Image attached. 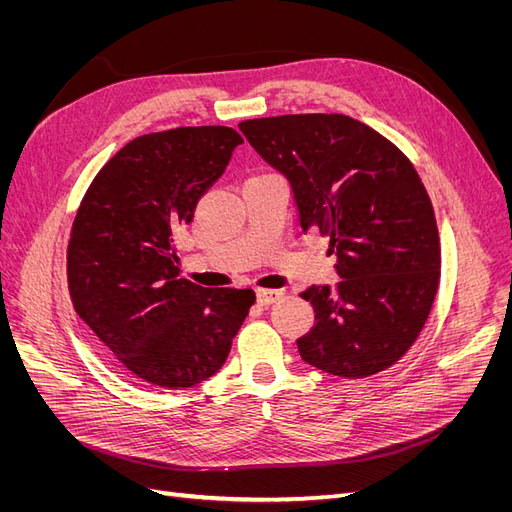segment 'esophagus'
Returning <instances> with one entry per match:
<instances>
[{
    "mask_svg": "<svg viewBox=\"0 0 512 512\" xmlns=\"http://www.w3.org/2000/svg\"><path fill=\"white\" fill-rule=\"evenodd\" d=\"M282 290H267V288H258L256 290V299L260 305H271L275 301L282 299Z\"/></svg>",
    "mask_w": 512,
    "mask_h": 512,
    "instance_id": "esophagus-1",
    "label": "esophagus"
}]
</instances>
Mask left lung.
I'll use <instances>...</instances> for the list:
<instances>
[{
	"label": "left lung",
	"mask_w": 512,
	"mask_h": 512,
	"mask_svg": "<svg viewBox=\"0 0 512 512\" xmlns=\"http://www.w3.org/2000/svg\"><path fill=\"white\" fill-rule=\"evenodd\" d=\"M250 145L286 175L301 228L337 256L335 288L309 286L316 324L297 339L303 361L339 378L389 369L421 335L440 286V235L408 156L339 113L247 119Z\"/></svg>",
	"instance_id": "obj_1"
}]
</instances>
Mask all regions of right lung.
Segmentation results:
<instances>
[{
	"mask_svg": "<svg viewBox=\"0 0 512 512\" xmlns=\"http://www.w3.org/2000/svg\"><path fill=\"white\" fill-rule=\"evenodd\" d=\"M243 143L226 126L143 134L121 147L87 188L68 243L76 314L141 382L188 389L228 359L254 290L185 280L175 235Z\"/></svg>",
	"mask_w": 512,
	"mask_h": 512,
	"instance_id": "right-lung-1",
	"label": "right lung"
}]
</instances>
